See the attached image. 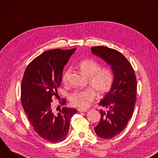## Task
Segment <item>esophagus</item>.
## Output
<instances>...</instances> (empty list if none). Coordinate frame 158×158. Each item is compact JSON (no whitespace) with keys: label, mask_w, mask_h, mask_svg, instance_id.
Instances as JSON below:
<instances>
[{"label":"esophagus","mask_w":158,"mask_h":158,"mask_svg":"<svg viewBox=\"0 0 158 158\" xmlns=\"http://www.w3.org/2000/svg\"><path fill=\"white\" fill-rule=\"evenodd\" d=\"M87 110V109H78V111L80 112H86Z\"/></svg>","instance_id":"34e87169"}]
</instances>
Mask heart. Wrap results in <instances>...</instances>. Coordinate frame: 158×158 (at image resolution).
I'll return each instance as SVG.
<instances>
[{"mask_svg": "<svg viewBox=\"0 0 158 158\" xmlns=\"http://www.w3.org/2000/svg\"><path fill=\"white\" fill-rule=\"evenodd\" d=\"M78 66L82 73L89 77V83L94 90L89 87L82 90H77L69 95L72 105L75 107L85 108L94 100L95 90L98 95L107 93L112 87L114 74L109 67L102 68L101 64L95 60L86 59L80 61ZM71 69H67L62 75V81L66 84L68 81Z\"/></svg>", "mask_w": 158, "mask_h": 158, "instance_id": "obj_1", "label": "heart"}]
</instances>
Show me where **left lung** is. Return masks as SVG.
<instances>
[{
	"label": "left lung",
	"instance_id": "left-lung-1",
	"mask_svg": "<svg viewBox=\"0 0 158 158\" xmlns=\"http://www.w3.org/2000/svg\"><path fill=\"white\" fill-rule=\"evenodd\" d=\"M92 53L111 65L114 80L110 91L100 101V122L94 127L96 134L103 139H111L127 126L136 102L137 79L127 59L119 51L104 46L91 48Z\"/></svg>",
	"mask_w": 158,
	"mask_h": 158
}]
</instances>
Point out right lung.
Segmentation results:
<instances>
[{"mask_svg": "<svg viewBox=\"0 0 158 158\" xmlns=\"http://www.w3.org/2000/svg\"><path fill=\"white\" fill-rule=\"evenodd\" d=\"M75 48L54 49L44 52L27 66L21 83V103L36 132L52 143L61 142L66 138L69 123L77 113L75 109L63 107L58 114L51 109L52 97L58 96L64 65ZM66 100L60 102L62 106Z\"/></svg>", "mask_w": 158, "mask_h": 158, "instance_id": "add662e5", "label": "right lung"}]
</instances>
